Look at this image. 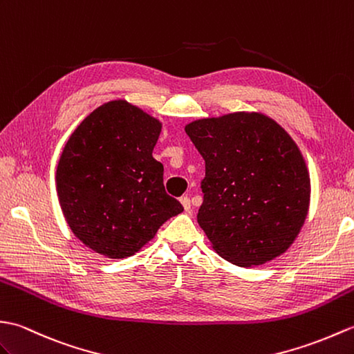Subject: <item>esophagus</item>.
<instances>
[{
    "label": "esophagus",
    "instance_id": "esophagus-1",
    "mask_svg": "<svg viewBox=\"0 0 354 354\" xmlns=\"http://www.w3.org/2000/svg\"><path fill=\"white\" fill-rule=\"evenodd\" d=\"M180 203H182V206L185 207L186 212L191 210V198L189 197H182L180 198Z\"/></svg>",
    "mask_w": 354,
    "mask_h": 354
}]
</instances>
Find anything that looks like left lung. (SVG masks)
I'll list each match as a JSON object with an SVG mask.
<instances>
[{
	"label": "left lung",
	"instance_id": "obj_1",
	"mask_svg": "<svg viewBox=\"0 0 354 354\" xmlns=\"http://www.w3.org/2000/svg\"><path fill=\"white\" fill-rule=\"evenodd\" d=\"M185 131L206 163L197 221L216 253L238 266L285 253L310 198L308 168L288 133L245 112L194 121Z\"/></svg>",
	"mask_w": 354,
	"mask_h": 354
}]
</instances>
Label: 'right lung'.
I'll list each match as a JSON object with an SVG mask.
<instances>
[{"mask_svg":"<svg viewBox=\"0 0 354 354\" xmlns=\"http://www.w3.org/2000/svg\"><path fill=\"white\" fill-rule=\"evenodd\" d=\"M162 124L124 100L86 116L68 139L56 174L62 212L84 245L111 259L133 256L183 212L153 157Z\"/></svg>","mask_w":354,"mask_h":354,"instance_id":"add662e5","label":"right lung"}]
</instances>
